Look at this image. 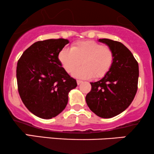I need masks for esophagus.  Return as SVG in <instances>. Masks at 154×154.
Here are the masks:
<instances>
[{"mask_svg":"<svg viewBox=\"0 0 154 154\" xmlns=\"http://www.w3.org/2000/svg\"><path fill=\"white\" fill-rule=\"evenodd\" d=\"M77 85H80V84H82V80H77Z\"/></svg>","mask_w":154,"mask_h":154,"instance_id":"obj_1","label":"esophagus"}]
</instances>
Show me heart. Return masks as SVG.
I'll use <instances>...</instances> for the list:
<instances>
[{"instance_id": "heart-1", "label": "heart", "mask_w": 154, "mask_h": 154, "mask_svg": "<svg viewBox=\"0 0 154 154\" xmlns=\"http://www.w3.org/2000/svg\"><path fill=\"white\" fill-rule=\"evenodd\" d=\"M58 57L65 71L69 74L82 62L83 66L73 73L74 77L80 79L103 77L114 61V54L110 48L93 40L77 42L70 49H62Z\"/></svg>"}]
</instances>
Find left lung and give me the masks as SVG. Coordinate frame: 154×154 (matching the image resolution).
<instances>
[{"instance_id":"obj_1","label":"left lung","mask_w":154,"mask_h":154,"mask_svg":"<svg viewBox=\"0 0 154 154\" xmlns=\"http://www.w3.org/2000/svg\"><path fill=\"white\" fill-rule=\"evenodd\" d=\"M98 41L110 48L114 61L101 79L91 82V91L85 97L88 107L97 116L111 118L123 112L133 100L137 90L138 63L122 43L110 39Z\"/></svg>"}]
</instances>
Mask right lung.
I'll use <instances>...</instances> for the list:
<instances>
[{"instance_id":"right-lung-1","label":"right lung","mask_w":154,"mask_h":154,"mask_svg":"<svg viewBox=\"0 0 154 154\" xmlns=\"http://www.w3.org/2000/svg\"><path fill=\"white\" fill-rule=\"evenodd\" d=\"M66 39H49L33 43L17 63L19 95L35 116L48 119L59 115L68 103L70 91L77 86L59 60Z\"/></svg>"}]
</instances>
